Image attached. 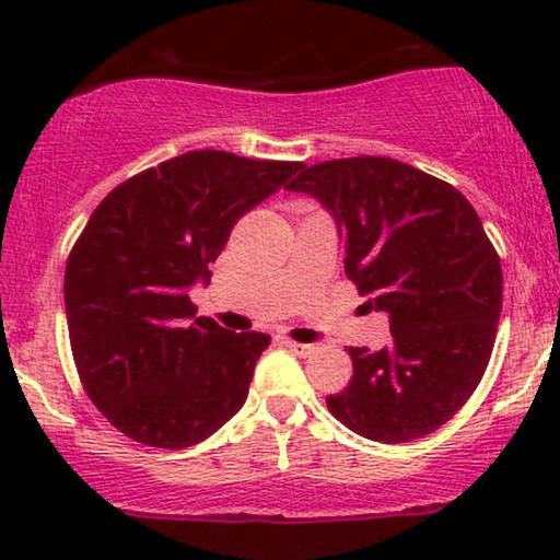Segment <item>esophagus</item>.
Listing matches in <instances>:
<instances>
[{
	"instance_id": "1",
	"label": "esophagus",
	"mask_w": 560,
	"mask_h": 560,
	"mask_svg": "<svg viewBox=\"0 0 560 560\" xmlns=\"http://www.w3.org/2000/svg\"><path fill=\"white\" fill-rule=\"evenodd\" d=\"M283 346H287L289 350H293V353L301 355V358H306V355L314 353V346H308V343H296V340H283Z\"/></svg>"
}]
</instances>
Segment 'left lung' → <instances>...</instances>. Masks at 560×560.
<instances>
[{"label":"left lung","instance_id":"1","mask_svg":"<svg viewBox=\"0 0 560 560\" xmlns=\"http://www.w3.org/2000/svg\"><path fill=\"white\" fill-rule=\"evenodd\" d=\"M334 214L346 273L390 346L348 348L353 377L326 405L360 438L400 444L440 430L477 390L501 316V261L459 189L393 158L303 167L287 187Z\"/></svg>","mask_w":560,"mask_h":560}]
</instances>
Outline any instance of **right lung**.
Listing matches in <instances>:
<instances>
[{"mask_svg": "<svg viewBox=\"0 0 560 560\" xmlns=\"http://www.w3.org/2000/svg\"><path fill=\"white\" fill-rule=\"evenodd\" d=\"M303 163L192 150L126 179L66 261L75 368L113 428L148 447L185 450L240 412L271 338L195 318L232 226Z\"/></svg>", "mask_w": 560, "mask_h": 560, "instance_id": "right-lung-1", "label": "right lung"}]
</instances>
